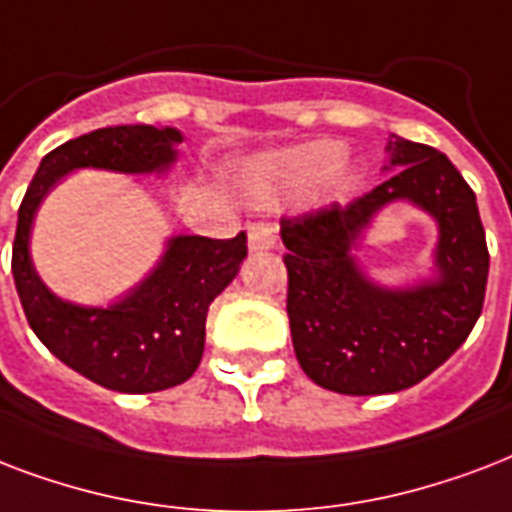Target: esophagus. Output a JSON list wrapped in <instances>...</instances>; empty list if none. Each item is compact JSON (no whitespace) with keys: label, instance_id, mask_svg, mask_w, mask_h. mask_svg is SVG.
Wrapping results in <instances>:
<instances>
[{"label":"esophagus","instance_id":"obj_1","mask_svg":"<svg viewBox=\"0 0 512 512\" xmlns=\"http://www.w3.org/2000/svg\"><path fill=\"white\" fill-rule=\"evenodd\" d=\"M277 243V229L267 221H259V224H251L248 227V248L253 253L256 251H269V248H275Z\"/></svg>","mask_w":512,"mask_h":512}]
</instances>
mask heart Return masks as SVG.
Wrapping results in <instances>:
<instances>
[{
    "label": "heart",
    "mask_w": 512,
    "mask_h": 512,
    "mask_svg": "<svg viewBox=\"0 0 512 512\" xmlns=\"http://www.w3.org/2000/svg\"><path fill=\"white\" fill-rule=\"evenodd\" d=\"M240 178L253 200L272 205L312 184L326 197H339L358 184V170L350 160H344V146L339 141L318 138L261 154L245 165Z\"/></svg>",
    "instance_id": "obj_1"
}]
</instances>
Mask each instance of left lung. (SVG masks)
<instances>
[{
	"label": "left lung",
	"instance_id": "1",
	"mask_svg": "<svg viewBox=\"0 0 512 512\" xmlns=\"http://www.w3.org/2000/svg\"><path fill=\"white\" fill-rule=\"evenodd\" d=\"M384 173L392 176L350 205L280 221L293 350L312 382L342 395L422 382L470 336L486 293L478 202L449 157L390 136ZM395 201L414 204L439 227L434 275L408 286L379 284L357 259L373 219Z\"/></svg>",
	"mask_w": 512,
	"mask_h": 512
}]
</instances>
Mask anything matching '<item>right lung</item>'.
<instances>
[{
  "mask_svg": "<svg viewBox=\"0 0 512 512\" xmlns=\"http://www.w3.org/2000/svg\"><path fill=\"white\" fill-rule=\"evenodd\" d=\"M181 130L117 125L71 138L42 157L18 211L13 277L31 331L55 358L114 392H160L186 382L205 350L211 301L248 256L245 235L211 240L173 235L152 272L109 307L61 299L31 259V229L42 200L74 170L165 176L178 160Z\"/></svg>",
  "mask_w": 512,
  "mask_h": 512,
  "instance_id": "obj_1",
  "label": "right lung"
}]
</instances>
